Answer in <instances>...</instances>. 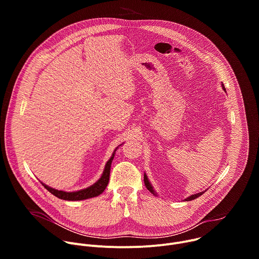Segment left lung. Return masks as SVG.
I'll return each instance as SVG.
<instances>
[{
  "label": "left lung",
  "instance_id": "obj_1",
  "mask_svg": "<svg viewBox=\"0 0 259 259\" xmlns=\"http://www.w3.org/2000/svg\"><path fill=\"white\" fill-rule=\"evenodd\" d=\"M221 87H223V89L226 91V88H225V85H224V84H221ZM143 180H144V184H145L146 189L149 190V191H150L154 196H158V195H157V193H156V191L154 190V188H153V186H152V183L150 182V180H149V178H147V175H146L145 173H144V178H143ZM205 192H206V191H204V192H200V193L195 194V195H192V196L188 197L187 199H184V201H192V200H195V199L199 198L200 196H202Z\"/></svg>",
  "mask_w": 259,
  "mask_h": 259
}]
</instances>
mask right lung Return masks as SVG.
I'll return each instance as SVG.
<instances>
[{
	"label": "right lung",
	"instance_id": "1",
	"mask_svg": "<svg viewBox=\"0 0 259 259\" xmlns=\"http://www.w3.org/2000/svg\"><path fill=\"white\" fill-rule=\"evenodd\" d=\"M122 144H120V145H122ZM118 147L119 146L116 147V150L114 151L113 155L110 156L109 160L106 162L104 170H103L100 178L95 183H93L92 186H90V187H88L86 189H83V190H80V191H76V192H64V191H58V190H55V189H53L51 187H48L47 184H45L43 182H41V183L43 184L44 188L47 191H49L52 195H54L58 199L65 200V201H82V200H86V199L97 197L100 194H102L103 191L105 190V188L107 187L108 180H109L110 166H112V162L114 160V157H115L116 151L118 150Z\"/></svg>",
	"mask_w": 259,
	"mask_h": 259
}]
</instances>
